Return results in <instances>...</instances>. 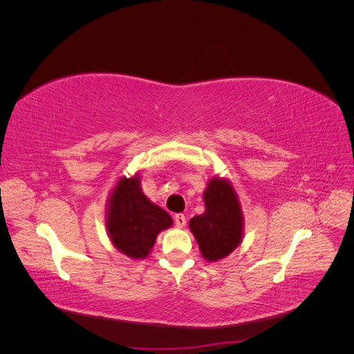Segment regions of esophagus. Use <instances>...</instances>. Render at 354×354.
<instances>
[{
  "instance_id": "1",
  "label": "esophagus",
  "mask_w": 354,
  "mask_h": 354,
  "mask_svg": "<svg viewBox=\"0 0 354 354\" xmlns=\"http://www.w3.org/2000/svg\"><path fill=\"white\" fill-rule=\"evenodd\" d=\"M174 223H176L177 227H185L186 226V216H185V214H176Z\"/></svg>"
}]
</instances>
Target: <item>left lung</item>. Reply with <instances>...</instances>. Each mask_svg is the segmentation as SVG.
<instances>
[{
	"label": "left lung",
	"mask_w": 354,
	"mask_h": 354,
	"mask_svg": "<svg viewBox=\"0 0 354 354\" xmlns=\"http://www.w3.org/2000/svg\"><path fill=\"white\" fill-rule=\"evenodd\" d=\"M205 212L190 220L203 259L217 261L227 257L242 239V211L229 181L212 178L203 192Z\"/></svg>",
	"instance_id": "1"
}]
</instances>
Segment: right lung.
<instances>
[{
  "instance_id": "obj_1",
  "label": "right lung",
  "mask_w": 354,
  "mask_h": 354,
  "mask_svg": "<svg viewBox=\"0 0 354 354\" xmlns=\"http://www.w3.org/2000/svg\"><path fill=\"white\" fill-rule=\"evenodd\" d=\"M173 224L169 214L149 201L140 178H121L109 199L108 232L118 250L131 259H145L160 230Z\"/></svg>"
}]
</instances>
